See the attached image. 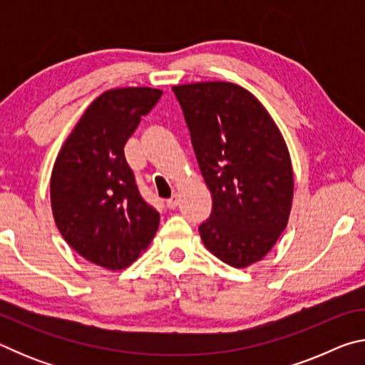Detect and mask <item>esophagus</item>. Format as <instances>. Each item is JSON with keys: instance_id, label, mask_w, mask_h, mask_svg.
<instances>
[{"instance_id": "1", "label": "esophagus", "mask_w": 365, "mask_h": 365, "mask_svg": "<svg viewBox=\"0 0 365 365\" xmlns=\"http://www.w3.org/2000/svg\"><path fill=\"white\" fill-rule=\"evenodd\" d=\"M178 205V197L177 195H172V197H169L168 201H165V206H168L169 209H175Z\"/></svg>"}]
</instances>
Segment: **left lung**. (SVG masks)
Segmentation results:
<instances>
[{"instance_id": "obj_1", "label": "left lung", "mask_w": 365, "mask_h": 365, "mask_svg": "<svg viewBox=\"0 0 365 365\" xmlns=\"http://www.w3.org/2000/svg\"><path fill=\"white\" fill-rule=\"evenodd\" d=\"M212 195L200 225L206 248L232 267L267 255L285 230L293 200L288 148L267 110L242 86L201 82L172 88Z\"/></svg>"}]
</instances>
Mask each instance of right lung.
Masks as SVG:
<instances>
[{"label":"right lung","instance_id":"obj_1","mask_svg":"<svg viewBox=\"0 0 365 365\" xmlns=\"http://www.w3.org/2000/svg\"><path fill=\"white\" fill-rule=\"evenodd\" d=\"M160 95L156 88L104 91L54 163L51 207L59 232L72 250L101 267L130 265L159 227V212L140 195L123 146Z\"/></svg>","mask_w":365,"mask_h":365}]
</instances>
